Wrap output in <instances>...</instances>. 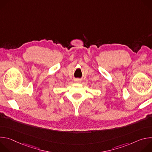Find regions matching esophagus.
Instances as JSON below:
<instances>
[{
    "instance_id": "1",
    "label": "esophagus",
    "mask_w": 152,
    "mask_h": 152,
    "mask_svg": "<svg viewBox=\"0 0 152 152\" xmlns=\"http://www.w3.org/2000/svg\"><path fill=\"white\" fill-rule=\"evenodd\" d=\"M76 81H77V82H79V79H76Z\"/></svg>"
}]
</instances>
